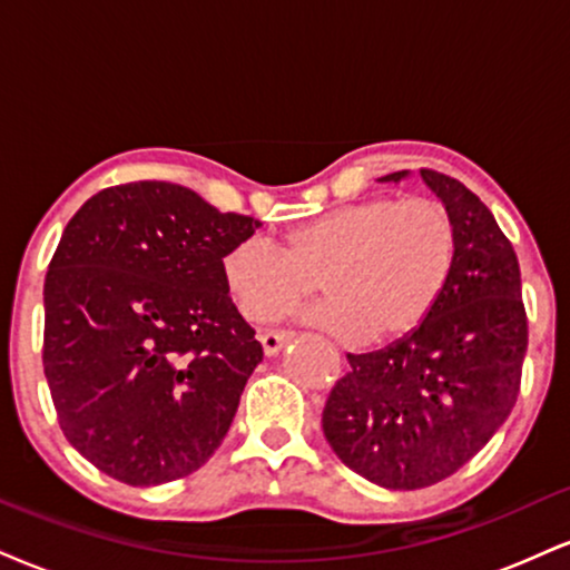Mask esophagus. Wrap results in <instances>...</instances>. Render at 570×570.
Returning a JSON list of instances; mask_svg holds the SVG:
<instances>
[{"mask_svg":"<svg viewBox=\"0 0 570 570\" xmlns=\"http://www.w3.org/2000/svg\"><path fill=\"white\" fill-rule=\"evenodd\" d=\"M292 337H294L292 332H265V334H259V342H263L265 355H276Z\"/></svg>","mask_w":570,"mask_h":570,"instance_id":"obj_1","label":"esophagus"}]
</instances>
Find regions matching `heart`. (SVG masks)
<instances>
[{
    "mask_svg": "<svg viewBox=\"0 0 570 570\" xmlns=\"http://www.w3.org/2000/svg\"><path fill=\"white\" fill-rule=\"evenodd\" d=\"M456 223L433 196H374L284 233L281 246L244 238L223 281L244 318L271 324L318 292L307 313L353 347L406 337L424 324L456 265Z\"/></svg>",
    "mask_w": 570,
    "mask_h": 570,
    "instance_id": "heart-1",
    "label": "heart"
}]
</instances>
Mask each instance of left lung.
I'll return each mask as SVG.
<instances>
[{
	"label": "left lung",
	"mask_w": 570,
	"mask_h": 570,
	"mask_svg": "<svg viewBox=\"0 0 570 570\" xmlns=\"http://www.w3.org/2000/svg\"><path fill=\"white\" fill-rule=\"evenodd\" d=\"M420 173L454 215V273L409 337L347 355L351 372L334 382L321 416L334 454L393 491L445 481L491 441L518 401L528 347L510 238L468 185L435 169Z\"/></svg>",
	"instance_id": "1"
}]
</instances>
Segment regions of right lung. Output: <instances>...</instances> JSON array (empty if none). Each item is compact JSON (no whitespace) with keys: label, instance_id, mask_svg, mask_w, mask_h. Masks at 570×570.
<instances>
[{"label":"right lung","instance_id":"right-lung-1","mask_svg":"<svg viewBox=\"0 0 570 570\" xmlns=\"http://www.w3.org/2000/svg\"><path fill=\"white\" fill-rule=\"evenodd\" d=\"M255 228L164 180L102 188L66 225L45 278V376L66 441L114 481H180L228 435L263 345L223 257Z\"/></svg>","mask_w":570,"mask_h":570}]
</instances>
